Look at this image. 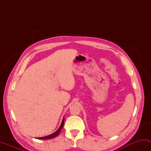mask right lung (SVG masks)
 Masks as SVG:
<instances>
[{"label":"right lung","mask_w":151,"mask_h":151,"mask_svg":"<svg viewBox=\"0 0 151 151\" xmlns=\"http://www.w3.org/2000/svg\"><path fill=\"white\" fill-rule=\"evenodd\" d=\"M63 124H64V118L63 119V121L62 122V124H61L60 127L58 129L57 131H56L55 132L50 134V135L49 136H45V137H38L37 139H52V138H54V137H56L58 135L59 133L60 132L61 130H62V129L63 128Z\"/></svg>","instance_id":"obj_1"}]
</instances>
